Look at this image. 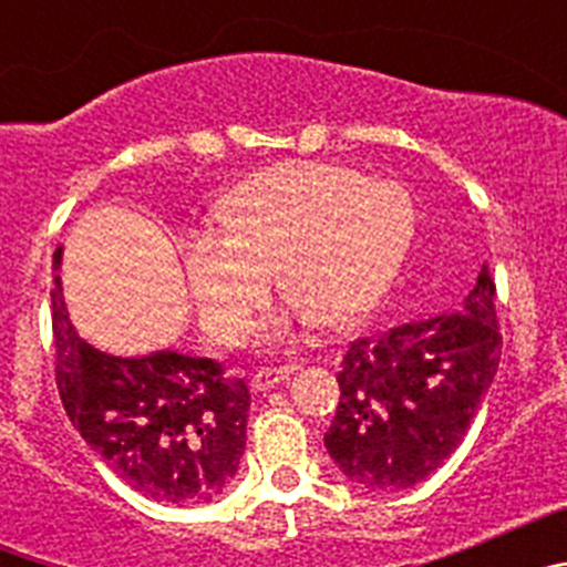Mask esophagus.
I'll list each match as a JSON object with an SVG mask.
<instances>
[{
    "label": "esophagus",
    "instance_id": "obj_1",
    "mask_svg": "<svg viewBox=\"0 0 567 567\" xmlns=\"http://www.w3.org/2000/svg\"><path fill=\"white\" fill-rule=\"evenodd\" d=\"M292 374V365H278V369H272V365H267V369H258V372L252 374V392H267V389H275L278 383H284V380Z\"/></svg>",
    "mask_w": 567,
    "mask_h": 567
}]
</instances>
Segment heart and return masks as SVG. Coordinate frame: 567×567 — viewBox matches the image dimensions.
I'll use <instances>...</instances> for the list:
<instances>
[{"instance_id":"b5f03b06","label":"heart","mask_w":567,"mask_h":567,"mask_svg":"<svg viewBox=\"0 0 567 567\" xmlns=\"http://www.w3.org/2000/svg\"><path fill=\"white\" fill-rule=\"evenodd\" d=\"M221 235L184 240L182 267L202 327L235 346L255 329L269 275L287 309L272 320L346 327L374 307L414 238V202L389 178L338 164L289 162L260 169L218 204Z\"/></svg>"}]
</instances>
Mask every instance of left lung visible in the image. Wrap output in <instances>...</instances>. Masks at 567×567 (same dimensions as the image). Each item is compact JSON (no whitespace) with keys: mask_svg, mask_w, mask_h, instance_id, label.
<instances>
[{"mask_svg":"<svg viewBox=\"0 0 567 567\" xmlns=\"http://www.w3.org/2000/svg\"><path fill=\"white\" fill-rule=\"evenodd\" d=\"M494 298L497 287L483 267L463 312L349 343L323 443L352 483L412 488L463 443L503 352Z\"/></svg>","mask_w":567,"mask_h":567,"instance_id":"obj_1","label":"left lung"}]
</instances>
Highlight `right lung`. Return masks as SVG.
Segmentation results:
<instances>
[{
  "mask_svg": "<svg viewBox=\"0 0 567 567\" xmlns=\"http://www.w3.org/2000/svg\"><path fill=\"white\" fill-rule=\"evenodd\" d=\"M59 264L62 247L53 269ZM50 309L59 398L90 449L155 503L198 505L224 494L247 445V383L209 358L99 352L70 323L59 275Z\"/></svg>",
  "mask_w": 567,
  "mask_h": 567,
  "instance_id": "add662e5",
  "label": "right lung"
}]
</instances>
